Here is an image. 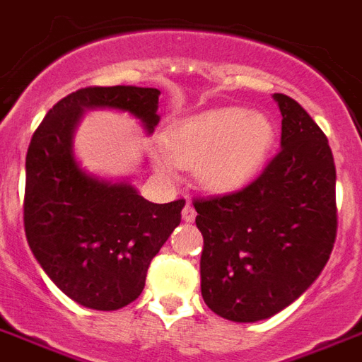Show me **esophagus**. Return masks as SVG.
<instances>
[{"instance_id": "1", "label": "esophagus", "mask_w": 362, "mask_h": 362, "mask_svg": "<svg viewBox=\"0 0 362 362\" xmlns=\"http://www.w3.org/2000/svg\"><path fill=\"white\" fill-rule=\"evenodd\" d=\"M182 220L184 222H193L195 220V209L192 205L184 206V211H182Z\"/></svg>"}]
</instances>
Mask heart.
<instances>
[{"label":"heart","mask_w":362,"mask_h":362,"mask_svg":"<svg viewBox=\"0 0 362 362\" xmlns=\"http://www.w3.org/2000/svg\"><path fill=\"white\" fill-rule=\"evenodd\" d=\"M275 142V125L262 112L245 107H214L184 117L170 127L159 167L170 163L182 169L195 167L201 187L212 193H231L255 180L266 165Z\"/></svg>","instance_id":"heart-1"}]
</instances>
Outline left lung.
Listing matches in <instances>:
<instances>
[{"label": "left lung", "mask_w": 362, "mask_h": 362, "mask_svg": "<svg viewBox=\"0 0 362 362\" xmlns=\"http://www.w3.org/2000/svg\"><path fill=\"white\" fill-rule=\"evenodd\" d=\"M281 151L239 192L193 201L203 233L201 294L233 322L269 319L308 291L336 239V167L327 136L296 100L273 95Z\"/></svg>", "instance_id": "obj_1"}]
</instances>
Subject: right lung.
<instances>
[{"label":"right lung","instance_id":"right-lung-1","mask_svg":"<svg viewBox=\"0 0 362 362\" xmlns=\"http://www.w3.org/2000/svg\"><path fill=\"white\" fill-rule=\"evenodd\" d=\"M161 90L117 85L71 93L47 112L26 153L24 230L49 279L83 308L114 311L144 291L151 258L180 224L186 201L151 203L131 182L81 167L74 134L89 110L132 115L156 131Z\"/></svg>","mask_w":362,"mask_h":362}]
</instances>
